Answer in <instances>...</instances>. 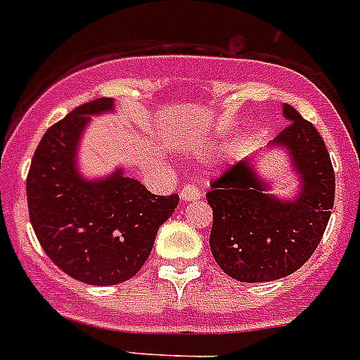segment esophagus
Wrapping results in <instances>:
<instances>
[{"label":"esophagus","instance_id":"esophagus-1","mask_svg":"<svg viewBox=\"0 0 360 360\" xmlns=\"http://www.w3.org/2000/svg\"><path fill=\"white\" fill-rule=\"evenodd\" d=\"M202 198V191L194 185H186L183 191H181V200L183 202H198Z\"/></svg>","mask_w":360,"mask_h":360}]
</instances>
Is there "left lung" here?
Returning <instances> with one entry per match:
<instances>
[{"label":"left lung","instance_id":"left-lung-1","mask_svg":"<svg viewBox=\"0 0 360 360\" xmlns=\"http://www.w3.org/2000/svg\"><path fill=\"white\" fill-rule=\"evenodd\" d=\"M282 112L290 124L271 146L291 157L301 181L295 196L271 194L273 186L257 175L250 158L226 169L207 192L211 252L239 282H271L301 269L318 248L335 203V169L323 138L290 104Z\"/></svg>","mask_w":360,"mask_h":360}]
</instances>
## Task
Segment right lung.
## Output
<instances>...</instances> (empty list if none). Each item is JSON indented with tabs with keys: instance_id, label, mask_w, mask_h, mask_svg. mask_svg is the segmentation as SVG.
Listing matches in <instances>:
<instances>
[{
	"instance_id": "1",
	"label": "right lung",
	"mask_w": 360,
	"mask_h": 360,
	"mask_svg": "<svg viewBox=\"0 0 360 360\" xmlns=\"http://www.w3.org/2000/svg\"><path fill=\"white\" fill-rule=\"evenodd\" d=\"M112 110L114 98H97L52 124L25 183L30 220L42 250L61 271L89 285L132 278L179 203L177 194H151L123 168L101 179L78 172V146L89 117Z\"/></svg>"
}]
</instances>
